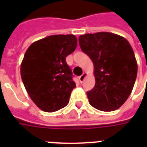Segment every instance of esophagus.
I'll return each mask as SVG.
<instances>
[{"instance_id":"34e87169","label":"esophagus","mask_w":147,"mask_h":147,"mask_svg":"<svg viewBox=\"0 0 147 147\" xmlns=\"http://www.w3.org/2000/svg\"><path fill=\"white\" fill-rule=\"evenodd\" d=\"M86 77H87V73H86V72H84V73H83L80 77H79V81H80V82L82 83L83 82L85 81Z\"/></svg>"}]
</instances>
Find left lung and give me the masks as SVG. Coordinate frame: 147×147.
Here are the masks:
<instances>
[{
    "instance_id": "8db88e82",
    "label": "left lung",
    "mask_w": 147,
    "mask_h": 147,
    "mask_svg": "<svg viewBox=\"0 0 147 147\" xmlns=\"http://www.w3.org/2000/svg\"><path fill=\"white\" fill-rule=\"evenodd\" d=\"M82 50L94 64L95 85L87 92L89 104L101 111H113L124 104L132 92L137 63L125 38L108 32L81 35Z\"/></svg>"
}]
</instances>
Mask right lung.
<instances>
[{"mask_svg":"<svg viewBox=\"0 0 147 147\" xmlns=\"http://www.w3.org/2000/svg\"><path fill=\"white\" fill-rule=\"evenodd\" d=\"M76 47V36L53 35L33 42L26 51L20 66L22 81L43 111H56L69 104L76 85L65 58Z\"/></svg>","mask_w":147,"mask_h":147,"instance_id":"add662e5","label":"right lung"}]
</instances>
